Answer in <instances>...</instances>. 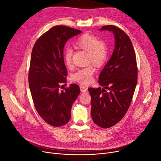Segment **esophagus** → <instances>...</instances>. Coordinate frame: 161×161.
I'll list each match as a JSON object with an SVG mask.
<instances>
[{"label":"esophagus","instance_id":"34e87169","mask_svg":"<svg viewBox=\"0 0 161 161\" xmlns=\"http://www.w3.org/2000/svg\"><path fill=\"white\" fill-rule=\"evenodd\" d=\"M80 89L81 92H82V93H86V92H88V88L86 87V86H84L83 85L80 86Z\"/></svg>","mask_w":161,"mask_h":161}]
</instances>
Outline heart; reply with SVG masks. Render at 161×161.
<instances>
[{
	"instance_id": "obj_1",
	"label": "heart",
	"mask_w": 161,
	"mask_h": 161,
	"mask_svg": "<svg viewBox=\"0 0 161 161\" xmlns=\"http://www.w3.org/2000/svg\"><path fill=\"white\" fill-rule=\"evenodd\" d=\"M74 45L75 47L87 52L88 61L90 63L92 62L96 66H103L108 58L107 45L93 35L83 34L75 41ZM64 61L67 67L71 66L72 51L69 48L64 52ZM94 73L95 68L93 65L90 64L78 69L73 75L72 79L81 84L88 85L92 82Z\"/></svg>"
}]
</instances>
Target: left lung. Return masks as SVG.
Here are the masks:
<instances>
[{"mask_svg": "<svg viewBox=\"0 0 161 161\" xmlns=\"http://www.w3.org/2000/svg\"><path fill=\"white\" fill-rule=\"evenodd\" d=\"M101 30L114 33L115 49L98 77V83L104 88H91L88 91L94 123L108 128L118 123L128 110L137 83V66L133 46L125 31L113 25L104 26Z\"/></svg>", "mask_w": 161, "mask_h": 161, "instance_id": "8db88e82", "label": "left lung"}]
</instances>
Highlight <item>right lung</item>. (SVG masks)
Segmentation results:
<instances>
[{
    "label": "right lung",
    "instance_id": "obj_1",
    "mask_svg": "<svg viewBox=\"0 0 161 161\" xmlns=\"http://www.w3.org/2000/svg\"><path fill=\"white\" fill-rule=\"evenodd\" d=\"M81 31L65 26H55L36 40L33 47L28 73L30 89L35 108L49 125L60 127L71 118L73 103L80 93L75 84L60 91L66 83L68 72L63 49L67 41Z\"/></svg>",
    "mask_w": 161,
    "mask_h": 161
}]
</instances>
